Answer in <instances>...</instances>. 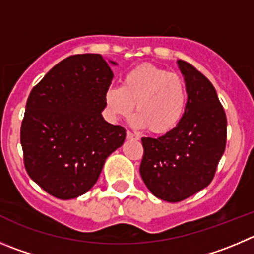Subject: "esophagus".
Returning a JSON list of instances; mask_svg holds the SVG:
<instances>
[{"label": "esophagus", "instance_id": "esophagus-1", "mask_svg": "<svg viewBox=\"0 0 254 254\" xmlns=\"http://www.w3.org/2000/svg\"><path fill=\"white\" fill-rule=\"evenodd\" d=\"M127 139H129V140H139V136L136 134H134V132L129 131L127 130Z\"/></svg>", "mask_w": 254, "mask_h": 254}]
</instances>
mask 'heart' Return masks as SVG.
<instances>
[{"instance_id": "obj_1", "label": "heart", "mask_w": 254, "mask_h": 254, "mask_svg": "<svg viewBox=\"0 0 254 254\" xmlns=\"http://www.w3.org/2000/svg\"><path fill=\"white\" fill-rule=\"evenodd\" d=\"M188 103L186 81L181 75L158 66H136L124 75L120 87H109L104 95L108 118L118 122L131 115L136 127L153 134L172 131L183 119Z\"/></svg>"}]
</instances>
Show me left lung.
I'll return each mask as SVG.
<instances>
[{
	"mask_svg": "<svg viewBox=\"0 0 254 254\" xmlns=\"http://www.w3.org/2000/svg\"><path fill=\"white\" fill-rule=\"evenodd\" d=\"M177 64L188 92L183 119L159 138H141V178L156 198L169 203L209 186L227 141L226 113L212 82L190 64Z\"/></svg>",
	"mask_w": 254,
	"mask_h": 254,
	"instance_id": "obj_1",
	"label": "left lung"
}]
</instances>
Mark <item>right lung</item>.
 Wrapping results in <instances>:
<instances>
[{
	"mask_svg": "<svg viewBox=\"0 0 254 254\" xmlns=\"http://www.w3.org/2000/svg\"><path fill=\"white\" fill-rule=\"evenodd\" d=\"M99 54H82L55 65L31 90L21 125L28 175L59 199L94 187L105 160L125 140V129L104 120V95L114 73Z\"/></svg>",
	"mask_w": 254,
	"mask_h": 254,
	"instance_id": "add662e5",
	"label": "right lung"
}]
</instances>
